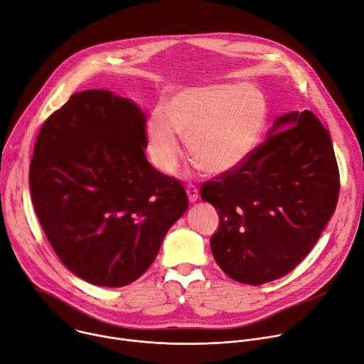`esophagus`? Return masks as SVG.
Returning a JSON list of instances; mask_svg holds the SVG:
<instances>
[{
  "label": "esophagus",
  "mask_w": 364,
  "mask_h": 364,
  "mask_svg": "<svg viewBox=\"0 0 364 364\" xmlns=\"http://www.w3.org/2000/svg\"><path fill=\"white\" fill-rule=\"evenodd\" d=\"M187 196H188V200H190L191 203L197 201V198H198V190H197V187L193 186V184L187 186Z\"/></svg>",
  "instance_id": "esophagus-1"
}]
</instances>
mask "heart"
<instances>
[{
    "label": "heart",
    "instance_id": "heart-1",
    "mask_svg": "<svg viewBox=\"0 0 364 364\" xmlns=\"http://www.w3.org/2000/svg\"><path fill=\"white\" fill-rule=\"evenodd\" d=\"M268 121L262 90L247 83L186 87L168 96L146 124L152 163L173 173L181 157L180 136L197 164L212 174L240 167L257 146Z\"/></svg>",
    "mask_w": 364,
    "mask_h": 364
}]
</instances>
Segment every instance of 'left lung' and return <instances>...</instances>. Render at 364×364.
Returning <instances> with one entry per match:
<instances>
[{
  "label": "left lung",
  "instance_id": "1",
  "mask_svg": "<svg viewBox=\"0 0 364 364\" xmlns=\"http://www.w3.org/2000/svg\"><path fill=\"white\" fill-rule=\"evenodd\" d=\"M340 173L330 132L311 112L278 118L236 170L203 183L219 212L215 261L232 279L262 285L291 272L336 210Z\"/></svg>",
  "mask_w": 364,
  "mask_h": 364
}]
</instances>
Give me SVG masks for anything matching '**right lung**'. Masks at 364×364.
I'll return each mask as SVG.
<instances>
[{"label":"right lung","mask_w":364,"mask_h":364,"mask_svg":"<svg viewBox=\"0 0 364 364\" xmlns=\"http://www.w3.org/2000/svg\"><path fill=\"white\" fill-rule=\"evenodd\" d=\"M145 122L132 100L90 89L51 114L34 144L38 222L63 265L97 287L136 281L188 207L183 184L146 161Z\"/></svg>","instance_id":"obj_1"}]
</instances>
